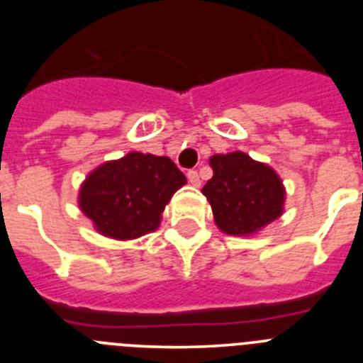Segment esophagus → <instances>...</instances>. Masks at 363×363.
<instances>
[{"label": "esophagus", "instance_id": "1", "mask_svg": "<svg viewBox=\"0 0 363 363\" xmlns=\"http://www.w3.org/2000/svg\"><path fill=\"white\" fill-rule=\"evenodd\" d=\"M187 178H189V182H191V185H194V187H200V176H198V172L196 171H189L187 172Z\"/></svg>", "mask_w": 363, "mask_h": 363}]
</instances>
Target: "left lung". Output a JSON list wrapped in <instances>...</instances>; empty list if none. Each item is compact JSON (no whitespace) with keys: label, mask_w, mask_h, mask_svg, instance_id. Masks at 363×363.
Listing matches in <instances>:
<instances>
[{"label":"left lung","mask_w":363,"mask_h":363,"mask_svg":"<svg viewBox=\"0 0 363 363\" xmlns=\"http://www.w3.org/2000/svg\"><path fill=\"white\" fill-rule=\"evenodd\" d=\"M209 163L213 178L201 192L211 201L214 220L223 233L245 236L280 216L285 192L271 167L245 152L216 154Z\"/></svg>","instance_id":"left-lung-1"}]
</instances>
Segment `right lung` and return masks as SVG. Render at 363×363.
Wrapping results in <instances>:
<instances>
[{
  "label": "right lung",
  "instance_id": "add662e5",
  "mask_svg": "<svg viewBox=\"0 0 363 363\" xmlns=\"http://www.w3.org/2000/svg\"><path fill=\"white\" fill-rule=\"evenodd\" d=\"M185 184L184 172L165 156L130 152L86 178L79 207L105 236L138 238L160 225L167 201Z\"/></svg>",
  "mask_w": 363,
  "mask_h": 363
}]
</instances>
